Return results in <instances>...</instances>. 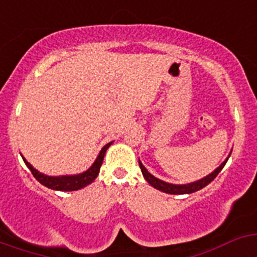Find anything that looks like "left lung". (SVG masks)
<instances>
[{
	"mask_svg": "<svg viewBox=\"0 0 257 257\" xmlns=\"http://www.w3.org/2000/svg\"><path fill=\"white\" fill-rule=\"evenodd\" d=\"M229 156H230V154H229ZM228 158H226V160L224 161V162H222L221 165H220L219 167L215 170V171L211 172L210 175L205 176V178L201 179V180H197V181H194V183H189V184H181V185H178V184L166 183V181H162V180H160V179L154 178L153 175H152L151 172H148V170L145 169L144 166H143V163L140 162V161H139V166H140V169H142L143 176H144L145 180L148 181L152 187L156 188V189L161 190V192L169 193V194H189V193H194V192H197V190L202 189V188H205L206 185H208V184H210L211 181L216 178L217 175H219V172L221 171L222 167L225 166Z\"/></svg>",
	"mask_w": 257,
	"mask_h": 257,
	"instance_id": "1",
	"label": "left lung"
}]
</instances>
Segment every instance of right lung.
<instances>
[{
    "label": "right lung",
    "instance_id": "obj_1",
    "mask_svg": "<svg viewBox=\"0 0 257 257\" xmlns=\"http://www.w3.org/2000/svg\"><path fill=\"white\" fill-rule=\"evenodd\" d=\"M112 143H108L106 145H104L103 149L100 151L97 158L95 160V162L92 163V166L87 171L82 172V174H77V175H65V176H47L45 174H41L40 171L33 167L28 161L23 157V161L27 165L31 172L33 174L36 179L40 181L42 185L50 188V189L54 190H63V192H72V190H78L85 188L86 185L91 184L92 181L96 179V176L99 175V171H100V167L103 165L104 156H105L106 149L110 147Z\"/></svg>",
    "mask_w": 257,
    "mask_h": 257
}]
</instances>
